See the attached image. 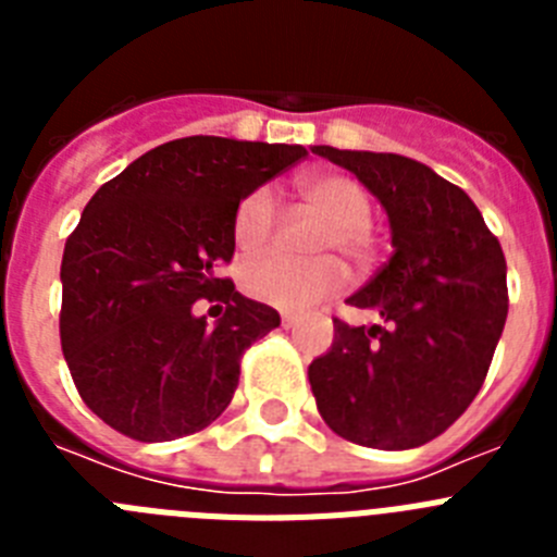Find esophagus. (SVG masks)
I'll use <instances>...</instances> for the list:
<instances>
[{
    "mask_svg": "<svg viewBox=\"0 0 557 557\" xmlns=\"http://www.w3.org/2000/svg\"><path fill=\"white\" fill-rule=\"evenodd\" d=\"M295 323H298V318H295V314H289V312L282 314V326H284V329H293Z\"/></svg>",
    "mask_w": 557,
    "mask_h": 557,
    "instance_id": "obj_1",
    "label": "esophagus"
}]
</instances>
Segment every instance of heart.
<instances>
[{
    "instance_id": "obj_1",
    "label": "heart",
    "mask_w": 557,
    "mask_h": 557,
    "mask_svg": "<svg viewBox=\"0 0 557 557\" xmlns=\"http://www.w3.org/2000/svg\"><path fill=\"white\" fill-rule=\"evenodd\" d=\"M298 191L326 225L314 239L318 253H343L348 262L368 264L373 256V198L368 186L348 172H309L298 178ZM278 203L268 186L248 191L234 211V243L243 253H259L273 239ZM348 273L339 259L321 256L312 262H289L264 256L243 270V287L256 301L284 312H307L346 287Z\"/></svg>"
}]
</instances>
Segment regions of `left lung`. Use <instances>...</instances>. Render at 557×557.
I'll use <instances>...</instances> for the list:
<instances>
[{
  "label": "left lung",
  "mask_w": 557,
  "mask_h": 557,
  "mask_svg": "<svg viewBox=\"0 0 557 557\" xmlns=\"http://www.w3.org/2000/svg\"><path fill=\"white\" fill-rule=\"evenodd\" d=\"M346 166L382 203L393 256L348 298L385 326L334 321L309 366L323 421L351 444L416 449L480 393L508 318L505 253L460 186L396 152L309 147Z\"/></svg>",
  "instance_id": "left-lung-1"
}]
</instances>
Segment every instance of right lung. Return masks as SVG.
<instances>
[{
	"instance_id": "add662e5",
	"label": "right lung",
	"mask_w": 557,
	"mask_h": 557,
	"mask_svg": "<svg viewBox=\"0 0 557 557\" xmlns=\"http://www.w3.org/2000/svg\"><path fill=\"white\" fill-rule=\"evenodd\" d=\"M307 156L301 145L223 136L166 141L102 184L66 239L61 346L88 410L145 444L209 426L239 385V359L282 323L220 264L248 191ZM198 297L223 300L215 326Z\"/></svg>"
}]
</instances>
